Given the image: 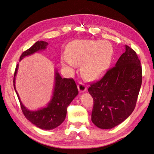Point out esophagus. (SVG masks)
Masks as SVG:
<instances>
[{
  "label": "esophagus",
  "instance_id": "esophagus-1",
  "mask_svg": "<svg viewBox=\"0 0 154 154\" xmlns=\"http://www.w3.org/2000/svg\"><path fill=\"white\" fill-rule=\"evenodd\" d=\"M78 91L82 93V92L85 91L86 89L87 88H86V86L84 84H82V82H79L78 85Z\"/></svg>",
  "mask_w": 154,
  "mask_h": 154
}]
</instances>
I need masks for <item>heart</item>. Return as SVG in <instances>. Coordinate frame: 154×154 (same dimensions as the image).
<instances>
[{
    "instance_id": "1",
    "label": "heart",
    "mask_w": 154,
    "mask_h": 154,
    "mask_svg": "<svg viewBox=\"0 0 154 154\" xmlns=\"http://www.w3.org/2000/svg\"><path fill=\"white\" fill-rule=\"evenodd\" d=\"M113 48L107 41L82 40L71 43L67 55L61 58L63 66L72 71L81 63V73L89 80L97 79L104 74L111 62Z\"/></svg>"
}]
</instances>
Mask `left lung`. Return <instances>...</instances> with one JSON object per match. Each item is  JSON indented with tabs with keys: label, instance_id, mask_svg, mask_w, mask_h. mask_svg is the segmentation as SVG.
<instances>
[{
	"label": "left lung",
	"instance_id": "left-lung-1",
	"mask_svg": "<svg viewBox=\"0 0 154 154\" xmlns=\"http://www.w3.org/2000/svg\"><path fill=\"white\" fill-rule=\"evenodd\" d=\"M125 48L113 68L88 88L94 101L91 121L100 129L120 124L136 106L142 84V67L136 52L127 45Z\"/></svg>",
	"mask_w": 154,
	"mask_h": 154
}]
</instances>
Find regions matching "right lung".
Wrapping results in <instances>:
<instances>
[{
  "label": "right lung",
  "mask_w": 154,
  "mask_h": 154,
  "mask_svg": "<svg viewBox=\"0 0 154 154\" xmlns=\"http://www.w3.org/2000/svg\"><path fill=\"white\" fill-rule=\"evenodd\" d=\"M48 43L38 41L20 56L21 61L27 56L37 51L46 50ZM19 64L17 65L14 76V87L16 91L22 112L29 121L37 127L45 130L54 129L64 122L66 115L67 107L78 94V90L72 78H63L57 70H55V84L53 95L47 106L39 110L32 111L28 110L21 103L20 97L16 89V76Z\"/></svg>",
  "instance_id": "right-lung-1"
}]
</instances>
